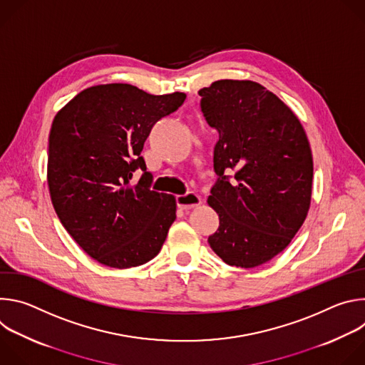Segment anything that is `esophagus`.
<instances>
[{"mask_svg": "<svg viewBox=\"0 0 365 365\" xmlns=\"http://www.w3.org/2000/svg\"><path fill=\"white\" fill-rule=\"evenodd\" d=\"M176 202H178V206L180 207V210L189 211V210H192V207H196L200 203V197L196 193L189 192L185 195H178Z\"/></svg>", "mask_w": 365, "mask_h": 365, "instance_id": "obj_1", "label": "esophagus"}]
</instances>
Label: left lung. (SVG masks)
<instances>
[{
	"label": "left lung",
	"instance_id": "obj_1",
	"mask_svg": "<svg viewBox=\"0 0 365 365\" xmlns=\"http://www.w3.org/2000/svg\"><path fill=\"white\" fill-rule=\"evenodd\" d=\"M197 93L206 123L220 134L218 179L207 197L220 227L207 242L230 266H262L307 215L314 178L307 137L286 103L259 83L224 79Z\"/></svg>",
	"mask_w": 365,
	"mask_h": 365
}]
</instances>
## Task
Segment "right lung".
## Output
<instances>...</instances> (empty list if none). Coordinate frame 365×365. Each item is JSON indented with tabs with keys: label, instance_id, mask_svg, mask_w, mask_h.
Segmentation results:
<instances>
[{
	"label": "right lung",
	"instance_id": "add662e5",
	"mask_svg": "<svg viewBox=\"0 0 365 365\" xmlns=\"http://www.w3.org/2000/svg\"><path fill=\"white\" fill-rule=\"evenodd\" d=\"M133 85L88 88L62 108L48 135L47 183L71 237L98 263L130 269L159 254L176 220L173 195L151 190L141 155L153 125L185 102ZM142 178L130 185L134 171Z\"/></svg>",
	"mask_w": 365,
	"mask_h": 365
}]
</instances>
